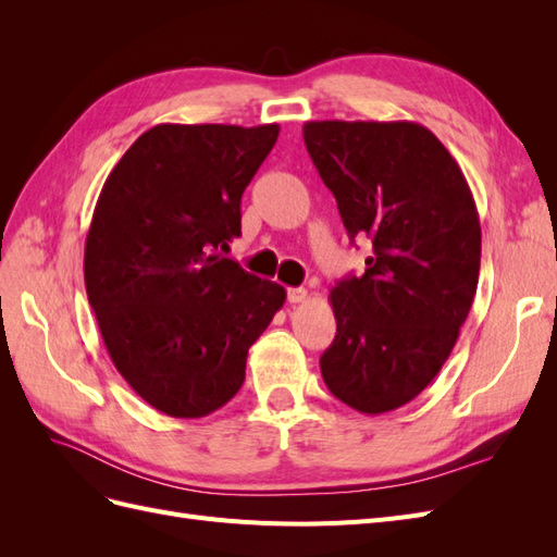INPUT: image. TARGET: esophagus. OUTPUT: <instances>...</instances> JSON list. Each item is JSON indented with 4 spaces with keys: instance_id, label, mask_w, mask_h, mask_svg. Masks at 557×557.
<instances>
[{
    "instance_id": "obj_1",
    "label": "esophagus",
    "mask_w": 557,
    "mask_h": 557,
    "mask_svg": "<svg viewBox=\"0 0 557 557\" xmlns=\"http://www.w3.org/2000/svg\"><path fill=\"white\" fill-rule=\"evenodd\" d=\"M307 299V290L305 288H288V301L290 305H297V301Z\"/></svg>"
}]
</instances>
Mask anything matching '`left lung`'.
<instances>
[{
	"label": "left lung",
	"mask_w": 557,
	"mask_h": 557,
	"mask_svg": "<svg viewBox=\"0 0 557 557\" xmlns=\"http://www.w3.org/2000/svg\"><path fill=\"white\" fill-rule=\"evenodd\" d=\"M305 144L348 237L372 242L364 274L330 293L336 336L320 372L350 409H399L440 374L474 301V197L458 162L418 123L313 121Z\"/></svg>",
	"instance_id": "obj_1"
}]
</instances>
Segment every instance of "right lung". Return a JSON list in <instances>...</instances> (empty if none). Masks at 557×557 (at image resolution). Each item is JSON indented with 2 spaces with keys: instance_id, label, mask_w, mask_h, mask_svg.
Returning a JSON list of instances; mask_svg holds the SVG:
<instances>
[{
  "instance_id": "add662e5",
  "label": "right lung",
  "mask_w": 557,
  "mask_h": 557,
  "mask_svg": "<svg viewBox=\"0 0 557 557\" xmlns=\"http://www.w3.org/2000/svg\"><path fill=\"white\" fill-rule=\"evenodd\" d=\"M278 125H156L99 193L86 239L88 301L129 387L174 418L221 409L283 307V285L218 250L242 237V195Z\"/></svg>"
}]
</instances>
